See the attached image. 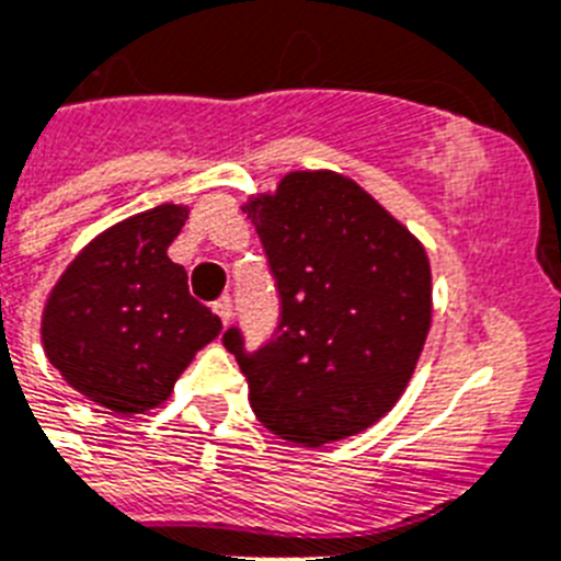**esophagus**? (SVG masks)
<instances>
[{"instance_id":"1","label":"esophagus","mask_w":561,"mask_h":561,"mask_svg":"<svg viewBox=\"0 0 561 561\" xmlns=\"http://www.w3.org/2000/svg\"><path fill=\"white\" fill-rule=\"evenodd\" d=\"M213 309H215V314L224 320V327H227L229 320H232V298H229V295H221V298L213 304Z\"/></svg>"}]
</instances>
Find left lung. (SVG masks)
Returning a JSON list of instances; mask_svg holds the SVG:
<instances>
[{
	"instance_id": "1",
	"label": "left lung",
	"mask_w": 561,
	"mask_h": 561,
	"mask_svg": "<svg viewBox=\"0 0 561 561\" xmlns=\"http://www.w3.org/2000/svg\"><path fill=\"white\" fill-rule=\"evenodd\" d=\"M275 277L280 314L249 352L224 332L255 417L277 437L323 445L380 420L423 352L431 327L425 249L354 181L291 172L247 204Z\"/></svg>"
}]
</instances>
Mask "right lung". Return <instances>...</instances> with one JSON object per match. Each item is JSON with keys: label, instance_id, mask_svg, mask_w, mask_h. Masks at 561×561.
Wrapping results in <instances>:
<instances>
[{"label": "right lung", "instance_id": "right-lung-1", "mask_svg": "<svg viewBox=\"0 0 561 561\" xmlns=\"http://www.w3.org/2000/svg\"><path fill=\"white\" fill-rule=\"evenodd\" d=\"M186 209L161 204L110 227L76 257L45 306L47 360L79 394L116 414L164 403L221 318L190 295L167 257Z\"/></svg>", "mask_w": 561, "mask_h": 561}]
</instances>
